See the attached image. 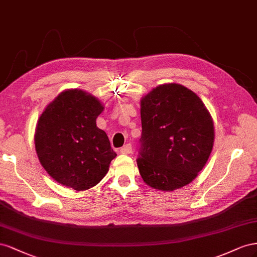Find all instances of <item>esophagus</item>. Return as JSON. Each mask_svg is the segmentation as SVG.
I'll return each mask as SVG.
<instances>
[{
    "mask_svg": "<svg viewBox=\"0 0 257 257\" xmlns=\"http://www.w3.org/2000/svg\"><path fill=\"white\" fill-rule=\"evenodd\" d=\"M120 153L126 154V155H128V154H131V153H133V146H131V144H126L120 149Z\"/></svg>",
    "mask_w": 257,
    "mask_h": 257,
    "instance_id": "obj_1",
    "label": "esophagus"
}]
</instances>
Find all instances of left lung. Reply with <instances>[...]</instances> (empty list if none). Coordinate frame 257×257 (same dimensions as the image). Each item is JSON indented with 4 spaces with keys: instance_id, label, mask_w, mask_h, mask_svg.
I'll return each mask as SVG.
<instances>
[{
    "instance_id": "obj_1",
    "label": "left lung",
    "mask_w": 257,
    "mask_h": 257,
    "mask_svg": "<svg viewBox=\"0 0 257 257\" xmlns=\"http://www.w3.org/2000/svg\"><path fill=\"white\" fill-rule=\"evenodd\" d=\"M141 121L137 164L146 184L172 192L194 181L215 138L213 119L201 99L183 85H159L141 99Z\"/></svg>"
}]
</instances>
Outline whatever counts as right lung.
Instances as JSON below:
<instances>
[{
  "label": "right lung",
  "instance_id": "obj_1",
  "mask_svg": "<svg viewBox=\"0 0 257 257\" xmlns=\"http://www.w3.org/2000/svg\"><path fill=\"white\" fill-rule=\"evenodd\" d=\"M101 101L82 89L60 92L36 123L34 144L41 165L59 184L80 192L96 186L116 157L97 117Z\"/></svg>",
  "mask_w": 257,
  "mask_h": 257
}]
</instances>
